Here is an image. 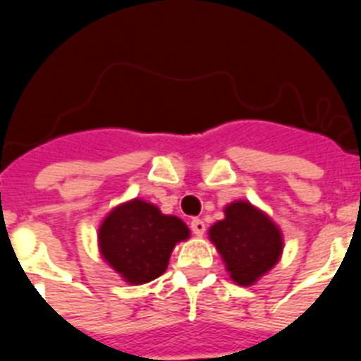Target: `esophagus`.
<instances>
[{"label": "esophagus", "instance_id": "obj_1", "mask_svg": "<svg viewBox=\"0 0 361 361\" xmlns=\"http://www.w3.org/2000/svg\"><path fill=\"white\" fill-rule=\"evenodd\" d=\"M191 231L195 233L197 237H202L204 231H206V224H204V220H200V219L191 220Z\"/></svg>", "mask_w": 361, "mask_h": 361}]
</instances>
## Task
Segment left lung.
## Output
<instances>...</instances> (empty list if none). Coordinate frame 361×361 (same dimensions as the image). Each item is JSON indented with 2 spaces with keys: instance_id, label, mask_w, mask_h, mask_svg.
I'll return each instance as SVG.
<instances>
[{
  "instance_id": "left-lung-1",
  "label": "left lung",
  "mask_w": 361,
  "mask_h": 361,
  "mask_svg": "<svg viewBox=\"0 0 361 361\" xmlns=\"http://www.w3.org/2000/svg\"><path fill=\"white\" fill-rule=\"evenodd\" d=\"M208 235L229 279L242 288L255 286L282 258V229L250 200L229 202L224 219L215 222Z\"/></svg>"
}]
</instances>
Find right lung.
<instances>
[{
    "label": "right lung",
    "instance_id": "1",
    "mask_svg": "<svg viewBox=\"0 0 361 361\" xmlns=\"http://www.w3.org/2000/svg\"><path fill=\"white\" fill-rule=\"evenodd\" d=\"M190 238V228L175 215H164L152 202L126 200L111 209L97 231L99 253L130 286L161 276L178 242Z\"/></svg>",
    "mask_w": 361,
    "mask_h": 361
}]
</instances>
